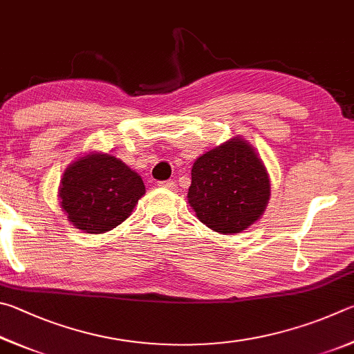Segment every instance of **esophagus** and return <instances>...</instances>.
I'll list each match as a JSON object with an SVG mask.
<instances>
[{
	"instance_id": "obj_1",
	"label": "esophagus",
	"mask_w": 354,
	"mask_h": 354,
	"mask_svg": "<svg viewBox=\"0 0 354 354\" xmlns=\"http://www.w3.org/2000/svg\"><path fill=\"white\" fill-rule=\"evenodd\" d=\"M160 188H166V189H177V185L174 180H166V182H158Z\"/></svg>"
}]
</instances>
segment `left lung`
Listing matches in <instances>:
<instances>
[{"label":"left lung","instance_id":"obj_1","mask_svg":"<svg viewBox=\"0 0 354 354\" xmlns=\"http://www.w3.org/2000/svg\"><path fill=\"white\" fill-rule=\"evenodd\" d=\"M270 197V180L249 142L234 136L196 160L188 202L202 224L234 234L261 218Z\"/></svg>","mask_w":354,"mask_h":354}]
</instances>
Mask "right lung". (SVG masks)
<instances>
[{"label":"right lung","mask_w":354,"mask_h":354,"mask_svg":"<svg viewBox=\"0 0 354 354\" xmlns=\"http://www.w3.org/2000/svg\"><path fill=\"white\" fill-rule=\"evenodd\" d=\"M145 193L138 174L113 155L97 152L68 166L59 188L68 221L91 234L105 233L126 221Z\"/></svg>","instance_id":"right-lung-1"}]
</instances>
